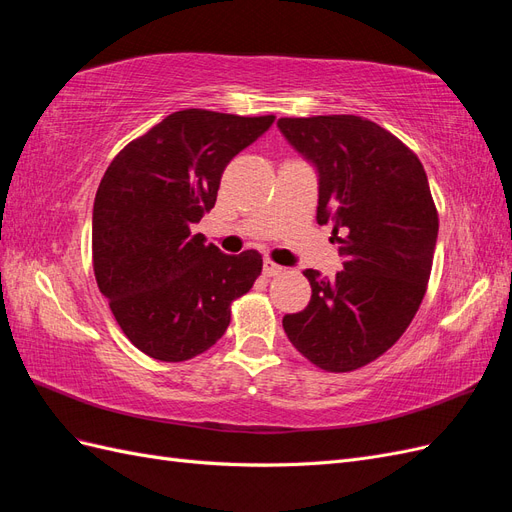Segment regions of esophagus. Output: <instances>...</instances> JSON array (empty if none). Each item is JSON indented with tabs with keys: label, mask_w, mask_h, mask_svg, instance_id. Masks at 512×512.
I'll use <instances>...</instances> for the list:
<instances>
[{
	"label": "esophagus",
	"mask_w": 512,
	"mask_h": 512,
	"mask_svg": "<svg viewBox=\"0 0 512 512\" xmlns=\"http://www.w3.org/2000/svg\"><path fill=\"white\" fill-rule=\"evenodd\" d=\"M262 273H265L267 277H275V275L284 273V267L277 265V262H273V260H265V265H262Z\"/></svg>",
	"instance_id": "1"
}]
</instances>
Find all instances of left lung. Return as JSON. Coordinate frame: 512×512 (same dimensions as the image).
<instances>
[{
  "label": "left lung",
  "mask_w": 512,
  "mask_h": 512,
  "mask_svg": "<svg viewBox=\"0 0 512 512\" xmlns=\"http://www.w3.org/2000/svg\"><path fill=\"white\" fill-rule=\"evenodd\" d=\"M277 126L318 168L316 220L333 224L346 258L335 280L303 271L312 299L282 324L309 363L344 374L376 361L410 327L427 292L438 209L421 160L378 123L318 115Z\"/></svg>",
  "instance_id": "1"
}]
</instances>
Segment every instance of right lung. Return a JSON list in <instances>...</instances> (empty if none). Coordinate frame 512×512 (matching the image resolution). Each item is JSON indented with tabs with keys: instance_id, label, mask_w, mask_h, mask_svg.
<instances>
[{
	"instance_id": "add662e5",
	"label": "right lung",
	"mask_w": 512,
	"mask_h": 512,
	"mask_svg": "<svg viewBox=\"0 0 512 512\" xmlns=\"http://www.w3.org/2000/svg\"><path fill=\"white\" fill-rule=\"evenodd\" d=\"M273 121L185 108L106 168L91 230L96 282L121 331L151 359L181 363L209 350L228 329L232 301L260 275L256 250L222 254L192 224L213 209L228 162Z\"/></svg>"
}]
</instances>
